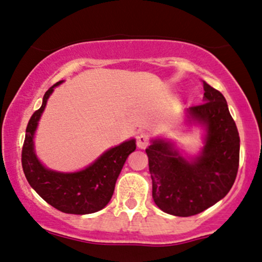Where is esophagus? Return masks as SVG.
Returning <instances> with one entry per match:
<instances>
[{
	"mask_svg": "<svg viewBox=\"0 0 262 262\" xmlns=\"http://www.w3.org/2000/svg\"><path fill=\"white\" fill-rule=\"evenodd\" d=\"M149 144V136L144 132H138L137 135V147L141 149H146Z\"/></svg>",
	"mask_w": 262,
	"mask_h": 262,
	"instance_id": "34e87169",
	"label": "esophagus"
}]
</instances>
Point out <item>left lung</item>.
<instances>
[{"label": "left lung", "instance_id": "left-lung-1", "mask_svg": "<svg viewBox=\"0 0 262 262\" xmlns=\"http://www.w3.org/2000/svg\"><path fill=\"white\" fill-rule=\"evenodd\" d=\"M204 91L205 103L186 109V121L205 127L199 155L186 158L163 138L146 149L155 204L173 216H193L217 204L238 173L241 138L226 98L205 81Z\"/></svg>", "mask_w": 262, "mask_h": 262}]
</instances>
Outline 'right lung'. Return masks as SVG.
<instances>
[{
	"label": "right lung",
	"mask_w": 262,
	"mask_h": 262,
	"mask_svg": "<svg viewBox=\"0 0 262 262\" xmlns=\"http://www.w3.org/2000/svg\"><path fill=\"white\" fill-rule=\"evenodd\" d=\"M61 83L62 81L55 83L48 89L41 106L28 122L21 167L29 185L52 207L63 213H94L109 204L120 171L128 155L136 149V140L131 138L105 150L91 165L75 173H61L42 165L34 149V135L49 97Z\"/></svg>",
	"instance_id": "right-lung-1"
}]
</instances>
